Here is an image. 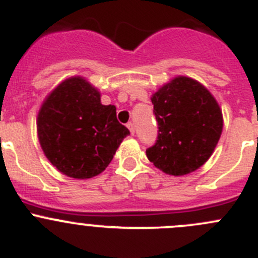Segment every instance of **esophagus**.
<instances>
[{
    "instance_id": "34e87169",
    "label": "esophagus",
    "mask_w": 258,
    "mask_h": 258,
    "mask_svg": "<svg viewBox=\"0 0 258 258\" xmlns=\"http://www.w3.org/2000/svg\"><path fill=\"white\" fill-rule=\"evenodd\" d=\"M127 127H128V130H130V132H131V135H134L135 134V124L132 123V122H128V123H127Z\"/></svg>"
}]
</instances>
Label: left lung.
Segmentation results:
<instances>
[{
    "label": "left lung",
    "instance_id": "left-lung-1",
    "mask_svg": "<svg viewBox=\"0 0 258 258\" xmlns=\"http://www.w3.org/2000/svg\"><path fill=\"white\" fill-rule=\"evenodd\" d=\"M158 123L156 144L146 150L162 172L183 176L211 157L223 128L222 111L199 81L177 76L151 97Z\"/></svg>",
    "mask_w": 258,
    "mask_h": 258
}]
</instances>
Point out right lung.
Segmentation results:
<instances>
[{"label": "right lung", "mask_w": 258, "mask_h": 258, "mask_svg": "<svg viewBox=\"0 0 258 258\" xmlns=\"http://www.w3.org/2000/svg\"><path fill=\"white\" fill-rule=\"evenodd\" d=\"M37 135L43 153L59 172L86 179L106 170L130 131L117 121L113 105L101 103L95 86L74 76L45 98Z\"/></svg>", "instance_id": "obj_1"}]
</instances>
